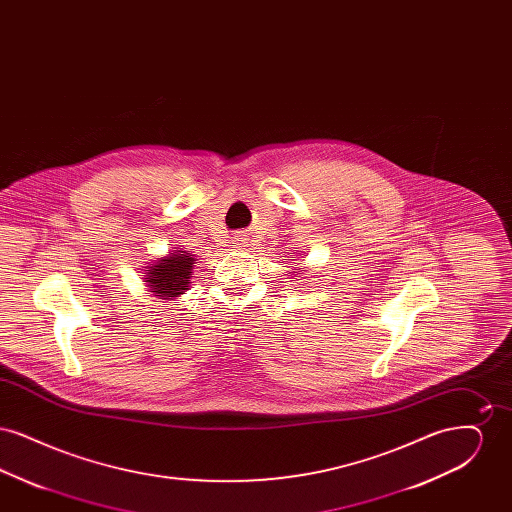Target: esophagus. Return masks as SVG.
I'll return each mask as SVG.
<instances>
[{"label": "esophagus", "instance_id": "1", "mask_svg": "<svg viewBox=\"0 0 512 512\" xmlns=\"http://www.w3.org/2000/svg\"><path fill=\"white\" fill-rule=\"evenodd\" d=\"M249 238L245 236V234H238L234 240H232V247H234V251H247L249 249Z\"/></svg>", "mask_w": 512, "mask_h": 512}]
</instances>
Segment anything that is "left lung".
<instances>
[{"mask_svg": "<svg viewBox=\"0 0 512 512\" xmlns=\"http://www.w3.org/2000/svg\"><path fill=\"white\" fill-rule=\"evenodd\" d=\"M293 272H297V274H301V268L295 267V268H293Z\"/></svg>", "mask_w": 512, "mask_h": 512, "instance_id": "1", "label": "left lung"}]
</instances>
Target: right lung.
Masks as SVG:
<instances>
[{
	"label": "right lung",
	"instance_id": "obj_1",
	"mask_svg": "<svg viewBox=\"0 0 512 512\" xmlns=\"http://www.w3.org/2000/svg\"><path fill=\"white\" fill-rule=\"evenodd\" d=\"M195 259L192 253L174 247L169 255L159 257L144 272L147 292L159 299H178L184 292L190 290V280L194 272Z\"/></svg>",
	"mask_w": 512,
	"mask_h": 512
}]
</instances>
